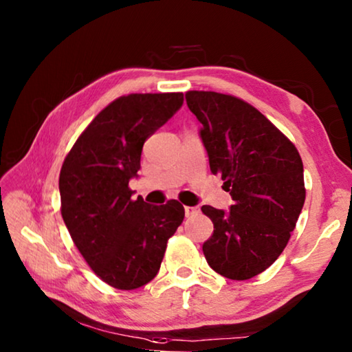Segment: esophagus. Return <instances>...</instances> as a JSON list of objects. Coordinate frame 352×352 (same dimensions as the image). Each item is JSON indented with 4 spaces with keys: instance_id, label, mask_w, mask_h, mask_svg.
I'll return each mask as SVG.
<instances>
[{
    "instance_id": "1",
    "label": "esophagus",
    "mask_w": 352,
    "mask_h": 352,
    "mask_svg": "<svg viewBox=\"0 0 352 352\" xmlns=\"http://www.w3.org/2000/svg\"><path fill=\"white\" fill-rule=\"evenodd\" d=\"M199 212H200V210L197 206H184V214H186V217L197 216Z\"/></svg>"
}]
</instances>
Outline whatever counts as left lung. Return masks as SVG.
<instances>
[{"instance_id":"left-lung-1","label":"left lung","mask_w":352,"mask_h":352,"mask_svg":"<svg viewBox=\"0 0 352 352\" xmlns=\"http://www.w3.org/2000/svg\"><path fill=\"white\" fill-rule=\"evenodd\" d=\"M189 110L204 127L210 169L223 180L230 211L201 206L214 231L204 243L214 272L234 281L259 275L278 259L306 199L296 147L262 113L231 94L188 91Z\"/></svg>"}]
</instances>
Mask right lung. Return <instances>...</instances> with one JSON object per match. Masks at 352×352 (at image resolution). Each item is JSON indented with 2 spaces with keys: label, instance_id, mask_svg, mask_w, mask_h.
Returning <instances> with one entry per match:
<instances>
[{
  "label": "right lung",
  "instance_id": "1",
  "mask_svg": "<svg viewBox=\"0 0 352 352\" xmlns=\"http://www.w3.org/2000/svg\"><path fill=\"white\" fill-rule=\"evenodd\" d=\"M183 93H132L105 107L71 147L60 169L63 222L91 270L111 287L133 290L157 276L182 225L177 200L132 199L146 140L174 116Z\"/></svg>",
  "mask_w": 352,
  "mask_h": 352
}]
</instances>
